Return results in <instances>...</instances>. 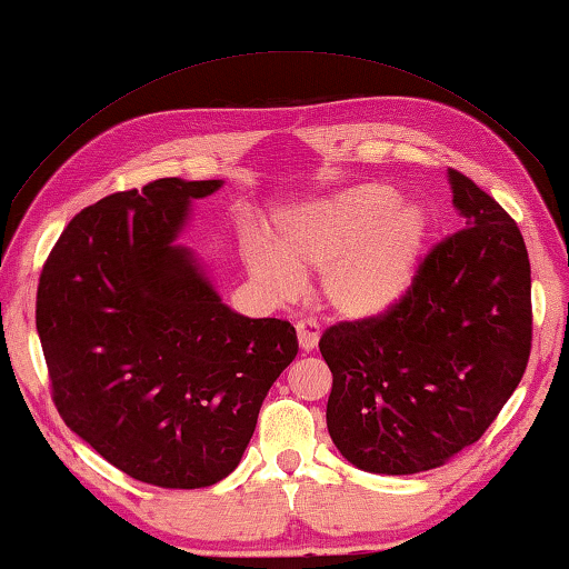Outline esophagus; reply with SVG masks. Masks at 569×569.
<instances>
[{"label":"esophagus","instance_id":"1","mask_svg":"<svg viewBox=\"0 0 569 569\" xmlns=\"http://www.w3.org/2000/svg\"><path fill=\"white\" fill-rule=\"evenodd\" d=\"M296 333H298V343H301L303 351H313L316 343H319V336L321 329L319 323L311 321V319H301L296 323Z\"/></svg>","mask_w":569,"mask_h":569}]
</instances>
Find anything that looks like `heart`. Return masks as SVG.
I'll use <instances>...</instances> for the list:
<instances>
[{
	"mask_svg": "<svg viewBox=\"0 0 569 569\" xmlns=\"http://www.w3.org/2000/svg\"><path fill=\"white\" fill-rule=\"evenodd\" d=\"M427 236V216L397 203L383 182H366L316 200L278 220L276 248L250 238L248 273L276 298H291L303 271H321L326 303L349 319L387 311L407 291Z\"/></svg>",
	"mask_w": 569,
	"mask_h": 569,
	"instance_id": "1",
	"label": "heart"
}]
</instances>
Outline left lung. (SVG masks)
<instances>
[{"label":"left lung","instance_id":"8db88e82","mask_svg":"<svg viewBox=\"0 0 569 569\" xmlns=\"http://www.w3.org/2000/svg\"><path fill=\"white\" fill-rule=\"evenodd\" d=\"M447 176L465 228L421 258L397 303L319 341L333 373L329 435L363 471L417 475L475 445L532 351L525 238L475 180Z\"/></svg>","mask_w":569,"mask_h":569}]
</instances>
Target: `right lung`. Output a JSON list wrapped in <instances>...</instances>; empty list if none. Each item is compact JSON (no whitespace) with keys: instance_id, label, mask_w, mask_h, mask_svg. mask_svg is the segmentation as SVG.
<instances>
[{"instance_id":"add662e5","label":"right lung","mask_w":569,"mask_h":569,"mask_svg":"<svg viewBox=\"0 0 569 569\" xmlns=\"http://www.w3.org/2000/svg\"><path fill=\"white\" fill-rule=\"evenodd\" d=\"M220 180L160 178L80 210L47 256L37 333L62 421L156 487L238 467L268 389L296 359L283 319H246L172 243Z\"/></svg>"}]
</instances>
